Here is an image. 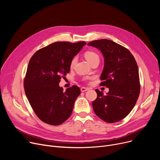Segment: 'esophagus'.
I'll return each mask as SVG.
<instances>
[{"label":"esophagus","mask_w":160,"mask_h":160,"mask_svg":"<svg viewBox=\"0 0 160 160\" xmlns=\"http://www.w3.org/2000/svg\"><path fill=\"white\" fill-rule=\"evenodd\" d=\"M88 89H89L87 88H82L80 89V90H81L82 92H85V91H88Z\"/></svg>","instance_id":"esophagus-1"}]
</instances>
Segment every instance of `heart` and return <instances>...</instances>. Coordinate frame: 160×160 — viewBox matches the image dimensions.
Listing matches in <instances>:
<instances>
[{
    "instance_id": "obj_1",
    "label": "heart",
    "mask_w": 160,
    "mask_h": 160,
    "mask_svg": "<svg viewBox=\"0 0 160 160\" xmlns=\"http://www.w3.org/2000/svg\"><path fill=\"white\" fill-rule=\"evenodd\" d=\"M84 57L86 59V60L91 64L92 62H93L96 59L98 58V56L97 53H95V52L93 51H87L85 52L84 54ZM76 60H77V58H74L71 63V66L72 67L74 65V64L76 62Z\"/></svg>"
}]
</instances>
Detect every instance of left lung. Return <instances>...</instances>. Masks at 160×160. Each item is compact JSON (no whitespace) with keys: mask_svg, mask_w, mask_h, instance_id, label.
Wrapping results in <instances>:
<instances>
[{"mask_svg":"<svg viewBox=\"0 0 160 160\" xmlns=\"http://www.w3.org/2000/svg\"><path fill=\"white\" fill-rule=\"evenodd\" d=\"M88 45L98 49L104 58L100 85L109 88L106 95L96 89L97 98L92 103L99 118L109 123L127 117L135 106L140 92L138 67L135 58L125 47L102 39Z\"/></svg>","mask_w":160,"mask_h":160,"instance_id":"obj_1","label":"left lung"}]
</instances>
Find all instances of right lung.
Masks as SVG:
<instances>
[{
    "label": "right lung",
    "mask_w": 160,
    "mask_h": 160,
    "mask_svg": "<svg viewBox=\"0 0 160 160\" xmlns=\"http://www.w3.org/2000/svg\"><path fill=\"white\" fill-rule=\"evenodd\" d=\"M85 45L84 41L55 42L31 58L24 88L30 104L43 122L56 126L71 116L80 89L73 86L64 92L59 83L69 72L72 60Z\"/></svg>",
    "instance_id": "1"
}]
</instances>
